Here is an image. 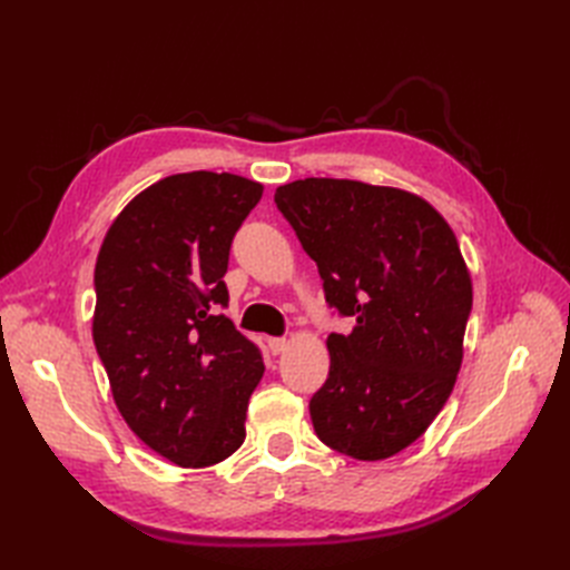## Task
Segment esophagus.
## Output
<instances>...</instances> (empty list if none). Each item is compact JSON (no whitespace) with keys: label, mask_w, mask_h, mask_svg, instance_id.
Returning a JSON list of instances; mask_svg holds the SVG:
<instances>
[{"label":"esophagus","mask_w":570,"mask_h":570,"mask_svg":"<svg viewBox=\"0 0 570 570\" xmlns=\"http://www.w3.org/2000/svg\"><path fill=\"white\" fill-rule=\"evenodd\" d=\"M268 350H271V354H283L287 350V340L285 337H268Z\"/></svg>","instance_id":"1"}]
</instances>
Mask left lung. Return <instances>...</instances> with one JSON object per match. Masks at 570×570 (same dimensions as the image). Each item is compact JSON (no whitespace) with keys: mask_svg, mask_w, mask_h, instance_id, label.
Masks as SVG:
<instances>
[{"mask_svg":"<svg viewBox=\"0 0 570 570\" xmlns=\"http://www.w3.org/2000/svg\"><path fill=\"white\" fill-rule=\"evenodd\" d=\"M323 278L354 316L325 340L331 371L312 396L323 444L358 461L416 442L450 400L463 361L473 283L459 239L433 204L400 187L304 178L275 189Z\"/></svg>","mask_w":570,"mask_h":570,"instance_id":"obj_1","label":"left lung"}]
</instances>
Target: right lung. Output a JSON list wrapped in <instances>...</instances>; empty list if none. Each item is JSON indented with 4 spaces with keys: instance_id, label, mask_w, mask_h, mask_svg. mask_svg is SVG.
I'll return each mask as SVG.
<instances>
[{
    "instance_id": "add662e5",
    "label": "right lung",
    "mask_w": 570,
    "mask_h": 570,
    "mask_svg": "<svg viewBox=\"0 0 570 570\" xmlns=\"http://www.w3.org/2000/svg\"><path fill=\"white\" fill-rule=\"evenodd\" d=\"M262 195L233 174L168 176L126 204L97 254L92 340L114 402L183 469L228 459L247 435L264 356L212 306L228 302L230 243Z\"/></svg>"
}]
</instances>
